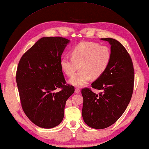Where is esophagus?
Instances as JSON below:
<instances>
[{"label": "esophagus", "mask_w": 149, "mask_h": 149, "mask_svg": "<svg viewBox=\"0 0 149 149\" xmlns=\"http://www.w3.org/2000/svg\"><path fill=\"white\" fill-rule=\"evenodd\" d=\"M80 91H81V90H80V89L79 88H75V92L76 93H80Z\"/></svg>", "instance_id": "obj_1"}]
</instances>
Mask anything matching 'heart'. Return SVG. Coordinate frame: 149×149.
I'll return each mask as SVG.
<instances>
[{
    "mask_svg": "<svg viewBox=\"0 0 149 149\" xmlns=\"http://www.w3.org/2000/svg\"><path fill=\"white\" fill-rule=\"evenodd\" d=\"M71 56H64L60 60L62 71L68 77L73 75L80 68V71L69 82L75 87L81 88L87 84L91 79H96L104 74L108 68L111 51L106 46L93 42H82L70 51Z\"/></svg>",
    "mask_w": 149,
    "mask_h": 149,
    "instance_id": "obj_1",
    "label": "heart"
}]
</instances>
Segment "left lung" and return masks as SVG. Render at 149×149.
<instances>
[{
	"label": "left lung",
	"mask_w": 149,
	"mask_h": 149,
	"mask_svg": "<svg viewBox=\"0 0 149 149\" xmlns=\"http://www.w3.org/2000/svg\"><path fill=\"white\" fill-rule=\"evenodd\" d=\"M101 39L111 45V59L104 74L91 87L102 92L96 94L88 88L81 91L82 118L95 129L106 128L120 118L131 100L134 81L132 60L125 47L112 38Z\"/></svg>",
	"instance_id": "obj_1"
}]
</instances>
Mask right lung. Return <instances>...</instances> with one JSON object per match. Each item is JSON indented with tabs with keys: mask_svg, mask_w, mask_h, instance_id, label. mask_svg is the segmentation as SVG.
Here are the masks:
<instances>
[{
	"mask_svg": "<svg viewBox=\"0 0 149 149\" xmlns=\"http://www.w3.org/2000/svg\"><path fill=\"white\" fill-rule=\"evenodd\" d=\"M70 40L61 37L40 39L21 58L16 79L22 109L31 121L42 128L60 124L68 98L75 91L66 84L60 67ZM60 88L58 92L54 91Z\"/></svg>",
	"mask_w": 149,
	"mask_h": 149,
	"instance_id": "right-lung-1",
	"label": "right lung"
}]
</instances>
